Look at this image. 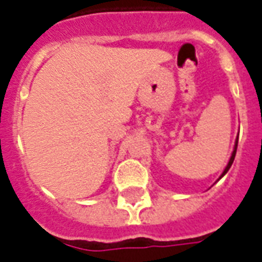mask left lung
I'll return each instance as SVG.
<instances>
[{"label": "left lung", "mask_w": 262, "mask_h": 262, "mask_svg": "<svg viewBox=\"0 0 262 262\" xmlns=\"http://www.w3.org/2000/svg\"><path fill=\"white\" fill-rule=\"evenodd\" d=\"M237 146H238V138H237V140H235V146H234V150H233V153H231V157H230V160H229V164H227V167H226V168H225V171H223L222 176H223V175H225V173H226V172H227V171H229V169H230L231 164H233V161H234L235 153H237ZM222 176H221V178H222Z\"/></svg>", "instance_id": "left-lung-1"}]
</instances>
